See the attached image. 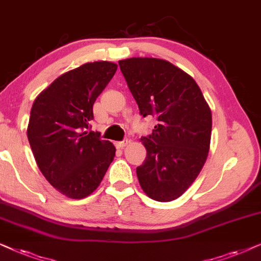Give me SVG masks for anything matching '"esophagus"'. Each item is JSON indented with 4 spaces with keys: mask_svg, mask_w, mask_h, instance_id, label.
Masks as SVG:
<instances>
[{
    "mask_svg": "<svg viewBox=\"0 0 261 261\" xmlns=\"http://www.w3.org/2000/svg\"><path fill=\"white\" fill-rule=\"evenodd\" d=\"M128 143H130V141H128V140H125V141H121V142H117L116 147L118 149H124Z\"/></svg>",
    "mask_w": 261,
    "mask_h": 261,
    "instance_id": "1",
    "label": "esophagus"
}]
</instances>
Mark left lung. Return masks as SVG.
Returning <instances> with one entry per match:
<instances>
[{"label":"left lung","mask_w":261,"mask_h":261,"mask_svg":"<svg viewBox=\"0 0 261 261\" xmlns=\"http://www.w3.org/2000/svg\"><path fill=\"white\" fill-rule=\"evenodd\" d=\"M143 117L156 116L152 134L142 137L147 158L136 173L151 199L179 198L199 175L210 150L213 116L192 76L171 62L151 57L119 61Z\"/></svg>","instance_id":"left-lung-1"}]
</instances>
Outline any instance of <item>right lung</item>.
<instances>
[{
    "label": "right lung",
    "instance_id": "1",
    "mask_svg": "<svg viewBox=\"0 0 261 261\" xmlns=\"http://www.w3.org/2000/svg\"><path fill=\"white\" fill-rule=\"evenodd\" d=\"M117 68L112 62L99 61L64 72L32 105L27 137L34 159L45 179L71 199L94 192L116 156L110 141L85 128Z\"/></svg>",
    "mask_w": 261,
    "mask_h": 261
}]
</instances>
